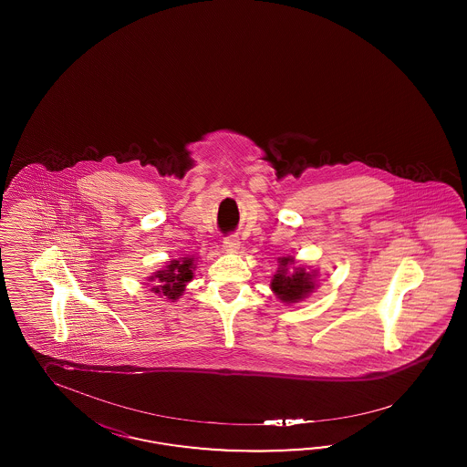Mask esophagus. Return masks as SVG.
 <instances>
[{
    "label": "esophagus",
    "instance_id": "34e87169",
    "mask_svg": "<svg viewBox=\"0 0 467 467\" xmlns=\"http://www.w3.org/2000/svg\"><path fill=\"white\" fill-rule=\"evenodd\" d=\"M240 240L236 236H229L223 243V248H224V252H227V254H236L240 250Z\"/></svg>",
    "mask_w": 467,
    "mask_h": 467
}]
</instances>
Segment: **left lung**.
<instances>
[{
  "instance_id": "obj_1",
  "label": "left lung",
  "mask_w": 467,
  "mask_h": 467,
  "mask_svg": "<svg viewBox=\"0 0 467 467\" xmlns=\"http://www.w3.org/2000/svg\"><path fill=\"white\" fill-rule=\"evenodd\" d=\"M279 267L270 279V289L284 305H295L310 296L318 287V272L306 265L295 267L291 254L277 258Z\"/></svg>"
}]
</instances>
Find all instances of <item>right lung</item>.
<instances>
[{"label": "right lung", "instance_id": "obj_1", "mask_svg": "<svg viewBox=\"0 0 467 467\" xmlns=\"http://www.w3.org/2000/svg\"><path fill=\"white\" fill-rule=\"evenodd\" d=\"M195 269L197 264L193 256H182L178 260H171L164 269L157 270L147 277V281L152 283L150 291L157 296L176 301L183 295L186 284L193 279Z\"/></svg>", "mask_w": 467, "mask_h": 467}]
</instances>
